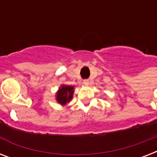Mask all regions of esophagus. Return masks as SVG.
<instances>
[{
  "label": "esophagus",
  "instance_id": "esophagus-1",
  "mask_svg": "<svg viewBox=\"0 0 157 157\" xmlns=\"http://www.w3.org/2000/svg\"><path fill=\"white\" fill-rule=\"evenodd\" d=\"M83 83H84V85H86V86H88V85H89V80H87V79L84 80Z\"/></svg>",
  "mask_w": 157,
  "mask_h": 157
}]
</instances>
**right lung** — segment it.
Instances as JSON below:
<instances>
[{"mask_svg":"<svg viewBox=\"0 0 157 157\" xmlns=\"http://www.w3.org/2000/svg\"><path fill=\"white\" fill-rule=\"evenodd\" d=\"M74 94V86L62 85L55 94V99L62 106L66 105L72 99Z\"/></svg>","mask_w":157,"mask_h":157,"instance_id":"obj_1","label":"right lung"}]
</instances>
